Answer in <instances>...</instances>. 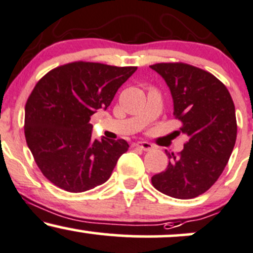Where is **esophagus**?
Here are the masks:
<instances>
[{
    "label": "esophagus",
    "instance_id": "34e87169",
    "mask_svg": "<svg viewBox=\"0 0 253 253\" xmlns=\"http://www.w3.org/2000/svg\"><path fill=\"white\" fill-rule=\"evenodd\" d=\"M133 146L136 147V149L143 150V151H151L153 149V145L147 143V141H138V143H135Z\"/></svg>",
    "mask_w": 253,
    "mask_h": 253
}]
</instances>
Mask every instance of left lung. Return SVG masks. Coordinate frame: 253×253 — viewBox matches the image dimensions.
Returning a JSON list of instances; mask_svg holds the SVG:
<instances>
[{"label": "left lung", "mask_w": 253, "mask_h": 253, "mask_svg": "<svg viewBox=\"0 0 253 253\" xmlns=\"http://www.w3.org/2000/svg\"><path fill=\"white\" fill-rule=\"evenodd\" d=\"M169 86L173 117L188 135L178 155L168 153L169 164L151 178L152 185L175 199H194L217 181L233 151L237 119L233 100L225 84L211 72L184 63L150 66Z\"/></svg>", "instance_id": "obj_1"}]
</instances>
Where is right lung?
<instances>
[{
	"instance_id": "obj_1",
	"label": "right lung",
	"mask_w": 253,
	"mask_h": 253,
	"mask_svg": "<svg viewBox=\"0 0 253 253\" xmlns=\"http://www.w3.org/2000/svg\"><path fill=\"white\" fill-rule=\"evenodd\" d=\"M136 66L74 62L48 71L25 107V136L42 175L60 189L82 193L109 178L128 150L124 139H92L90 117L107 109Z\"/></svg>"
}]
</instances>
